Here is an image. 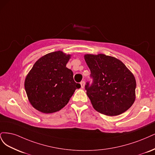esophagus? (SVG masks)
<instances>
[{
    "label": "esophagus",
    "instance_id": "1",
    "mask_svg": "<svg viewBox=\"0 0 155 155\" xmlns=\"http://www.w3.org/2000/svg\"><path fill=\"white\" fill-rule=\"evenodd\" d=\"M81 87L82 88H84V86H85V82L84 81H82L81 82Z\"/></svg>",
    "mask_w": 155,
    "mask_h": 155
}]
</instances>
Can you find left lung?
<instances>
[{
    "instance_id": "left-lung-1",
    "label": "left lung",
    "mask_w": 155,
    "mask_h": 155,
    "mask_svg": "<svg viewBox=\"0 0 155 155\" xmlns=\"http://www.w3.org/2000/svg\"><path fill=\"white\" fill-rule=\"evenodd\" d=\"M92 82L85 89L93 107L107 116H117L130 108L135 100L136 81L117 58L104 54L84 56Z\"/></svg>"
}]
</instances>
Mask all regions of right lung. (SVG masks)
<instances>
[{"instance_id":"obj_1","label":"right lung","mask_w":155,"mask_h":155,"mask_svg":"<svg viewBox=\"0 0 155 155\" xmlns=\"http://www.w3.org/2000/svg\"><path fill=\"white\" fill-rule=\"evenodd\" d=\"M70 55L62 51L48 53L35 63L27 75L24 87L34 108L44 113L58 111L68 103L81 84L66 68Z\"/></svg>"}]
</instances>
